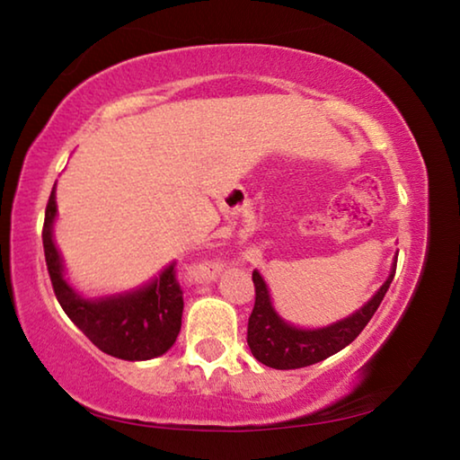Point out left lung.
<instances>
[{"instance_id": "left-lung-1", "label": "left lung", "mask_w": 460, "mask_h": 460, "mask_svg": "<svg viewBox=\"0 0 460 460\" xmlns=\"http://www.w3.org/2000/svg\"><path fill=\"white\" fill-rule=\"evenodd\" d=\"M394 276L395 270H392L385 284L379 288V292L367 305L345 321L334 323L326 329L302 331L284 323L276 314V310L271 308L266 282L258 271H253L255 305L247 323V345L255 359L274 369H298L323 361L359 337V332L367 326L371 316L379 308Z\"/></svg>"}]
</instances>
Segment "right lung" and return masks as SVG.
<instances>
[{"instance_id": "obj_1", "label": "right lung", "mask_w": 460, "mask_h": 460, "mask_svg": "<svg viewBox=\"0 0 460 460\" xmlns=\"http://www.w3.org/2000/svg\"><path fill=\"white\" fill-rule=\"evenodd\" d=\"M57 215L54 186L44 213L42 243L49 276L66 316L101 351L126 361H146L166 353L181 332L182 288L176 279V261L162 271L150 286L118 298L83 300L62 278L60 255L52 241Z\"/></svg>"}]
</instances>
